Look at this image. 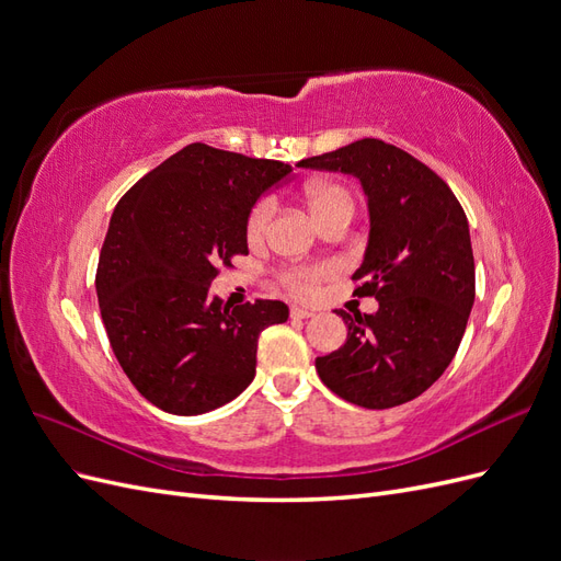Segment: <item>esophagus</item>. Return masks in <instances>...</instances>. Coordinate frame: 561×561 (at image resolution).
<instances>
[{
	"mask_svg": "<svg viewBox=\"0 0 561 561\" xmlns=\"http://www.w3.org/2000/svg\"><path fill=\"white\" fill-rule=\"evenodd\" d=\"M290 316L297 318V320H304V318H311L313 311L311 309H304V307H290Z\"/></svg>",
	"mask_w": 561,
	"mask_h": 561,
	"instance_id": "1",
	"label": "esophagus"
}]
</instances>
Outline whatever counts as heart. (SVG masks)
Here are the masks:
<instances>
[{"label": "heart", "instance_id": "b5f03b06", "mask_svg": "<svg viewBox=\"0 0 561 561\" xmlns=\"http://www.w3.org/2000/svg\"><path fill=\"white\" fill-rule=\"evenodd\" d=\"M304 201L313 215L316 222L320 225L322 219H328L339 213H348L353 215V198L344 190L342 184L334 182H311L304 186ZM274 201L262 198L254 203V208L250 210L248 217V239L250 241H260L262 236L268 229L271 217H274ZM334 274V264H316V266H293L283 274L285 285L290 287L295 295L309 297L316 293V287L330 278Z\"/></svg>", "mask_w": 561, "mask_h": 561}]
</instances>
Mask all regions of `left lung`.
Listing matches in <instances>:
<instances>
[{"mask_svg":"<svg viewBox=\"0 0 561 561\" xmlns=\"http://www.w3.org/2000/svg\"><path fill=\"white\" fill-rule=\"evenodd\" d=\"M360 180L369 236L355 268V295L377 313L342 316V348L316 358L332 393L367 410L419 398L454 360L474 301L468 219L447 182L404 149L377 138L299 161Z\"/></svg>","mask_w":561,"mask_h":561,"instance_id":"obj_1","label":"left lung"}]
</instances>
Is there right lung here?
I'll return each instance as SVG.
<instances>
[{
	"label": "right lung",
	"mask_w": 561,
	"mask_h": 561,
	"mask_svg": "<svg viewBox=\"0 0 561 561\" xmlns=\"http://www.w3.org/2000/svg\"><path fill=\"white\" fill-rule=\"evenodd\" d=\"M290 163L186 145L116 203L95 293L118 365L159 410H217L254 379L257 339L283 301L231 307L210 295L217 266L248 254V217Z\"/></svg>",
	"instance_id": "add662e5"
}]
</instances>
